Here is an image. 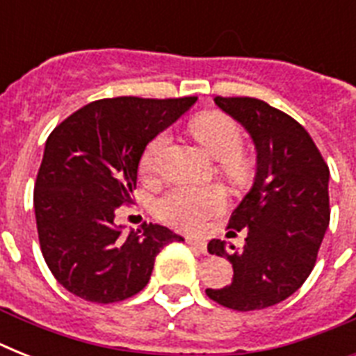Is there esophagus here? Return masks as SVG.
<instances>
[{
  "label": "esophagus",
  "mask_w": 356,
  "mask_h": 356,
  "mask_svg": "<svg viewBox=\"0 0 356 356\" xmlns=\"http://www.w3.org/2000/svg\"><path fill=\"white\" fill-rule=\"evenodd\" d=\"M186 242H188V245H192L194 249L201 251V253H207V243L205 242H201V240H194V238H186Z\"/></svg>",
  "instance_id": "1"
}]
</instances>
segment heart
<instances>
[{
    "label": "heart",
    "mask_w": 356,
    "mask_h": 356,
    "mask_svg": "<svg viewBox=\"0 0 356 356\" xmlns=\"http://www.w3.org/2000/svg\"><path fill=\"white\" fill-rule=\"evenodd\" d=\"M190 129L203 147L212 156H216L220 170L227 177L240 181L249 170L248 156L243 155V131L240 123L229 114L211 111L197 114ZM170 145V133L161 131L145 144L140 155V172L144 175H155L161 168V161ZM227 195L222 186L211 184L203 188L177 186L156 201V214L164 222L172 223L184 231H200L209 220L218 216L225 209Z\"/></svg>",
    "instance_id": "obj_1"
}]
</instances>
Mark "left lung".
<instances>
[{
	"mask_svg": "<svg viewBox=\"0 0 356 356\" xmlns=\"http://www.w3.org/2000/svg\"><path fill=\"white\" fill-rule=\"evenodd\" d=\"M214 102L249 131L259 172L227 223L248 231L242 251L227 253L216 238L209 242V253L231 260L233 281L205 293L238 312L268 309L299 290L314 268L331 220L329 166L307 129L286 113L257 97Z\"/></svg>",
	"mask_w": 356,
	"mask_h": 356,
	"instance_id": "left-lung-1",
	"label": "left lung"
}]
</instances>
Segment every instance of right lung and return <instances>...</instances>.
Here are the masks:
<instances>
[{"label": "right lung", "instance_id": "add662e5", "mask_svg": "<svg viewBox=\"0 0 356 356\" xmlns=\"http://www.w3.org/2000/svg\"><path fill=\"white\" fill-rule=\"evenodd\" d=\"M195 99H97L47 136L33 203L44 260L68 292L102 305L133 298L149 282L161 249L184 240L159 223L125 234L114 218L133 203L145 144Z\"/></svg>", "mask_w": 356, "mask_h": 356}]
</instances>
